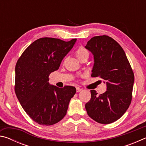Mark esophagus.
Returning a JSON list of instances; mask_svg holds the SVG:
<instances>
[{
	"instance_id": "esophagus-1",
	"label": "esophagus",
	"mask_w": 146,
	"mask_h": 146,
	"mask_svg": "<svg viewBox=\"0 0 146 146\" xmlns=\"http://www.w3.org/2000/svg\"><path fill=\"white\" fill-rule=\"evenodd\" d=\"M76 92H77V93L80 92V91H82V89H81L80 88H79V87H77V88H76Z\"/></svg>"
}]
</instances>
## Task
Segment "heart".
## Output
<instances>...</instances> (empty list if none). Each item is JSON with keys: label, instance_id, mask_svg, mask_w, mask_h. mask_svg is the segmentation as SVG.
<instances>
[{"label": "heart", "instance_id": "1", "mask_svg": "<svg viewBox=\"0 0 146 146\" xmlns=\"http://www.w3.org/2000/svg\"><path fill=\"white\" fill-rule=\"evenodd\" d=\"M85 55L88 56V51L86 50L85 48H82V47H80V48H79L77 49V50H76V56L77 57V58L82 57V56H85Z\"/></svg>", "mask_w": 146, "mask_h": 146}]
</instances>
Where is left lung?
I'll use <instances>...</instances> for the list:
<instances>
[{"instance_id": "1", "label": "left lung", "mask_w": 146, "mask_h": 146, "mask_svg": "<svg viewBox=\"0 0 146 146\" xmlns=\"http://www.w3.org/2000/svg\"><path fill=\"white\" fill-rule=\"evenodd\" d=\"M85 48L93 55L91 76H99L107 86V91L100 95L91 90V99L85 106L87 113L98 123L114 122L124 114L131 102L135 80L131 67L122 47L110 36H94Z\"/></svg>"}]
</instances>
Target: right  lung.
I'll list each match as a JSON object with an SVG mask.
<instances>
[{
  "instance_id": "right-lung-1",
  "label": "right lung",
  "mask_w": 146,
  "mask_h": 146,
  "mask_svg": "<svg viewBox=\"0 0 146 146\" xmlns=\"http://www.w3.org/2000/svg\"><path fill=\"white\" fill-rule=\"evenodd\" d=\"M76 38L66 42L55 38H40L26 48L15 66V91L20 104L32 120L51 125L65 117L73 86L59 88L49 84V76L58 70L75 44Z\"/></svg>"
}]
</instances>
